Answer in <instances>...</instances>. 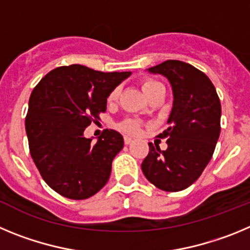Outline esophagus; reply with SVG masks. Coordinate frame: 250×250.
I'll return each mask as SVG.
<instances>
[{
  "label": "esophagus",
  "instance_id": "esophagus-1",
  "mask_svg": "<svg viewBox=\"0 0 250 250\" xmlns=\"http://www.w3.org/2000/svg\"><path fill=\"white\" fill-rule=\"evenodd\" d=\"M124 141H125V144L129 145V144H131V143H132V138L125 135V136H124Z\"/></svg>",
  "mask_w": 250,
  "mask_h": 250
}]
</instances>
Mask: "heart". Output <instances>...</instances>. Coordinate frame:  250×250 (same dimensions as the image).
<instances>
[{
    "label": "heart",
    "mask_w": 250,
    "mask_h": 250,
    "mask_svg": "<svg viewBox=\"0 0 250 250\" xmlns=\"http://www.w3.org/2000/svg\"><path fill=\"white\" fill-rule=\"evenodd\" d=\"M141 87H143L145 94L149 96V95H151L155 90H158L159 87H164V86L161 85L160 83H158V81L151 80V79H146V80H144L141 83ZM119 95H120V87H115V89L110 92L109 96H107V104H114L115 101L119 99ZM119 127H120V130H123V131L136 135V134L140 132L141 125L138 120H135V119H126V120L121 121V123L119 124Z\"/></svg>",
    "instance_id": "heart-1"
}]
</instances>
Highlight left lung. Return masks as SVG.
<instances>
[{
    "instance_id": "8db88e82",
    "label": "left lung",
    "mask_w": 250,
    "mask_h": 250,
    "mask_svg": "<svg viewBox=\"0 0 250 250\" xmlns=\"http://www.w3.org/2000/svg\"><path fill=\"white\" fill-rule=\"evenodd\" d=\"M149 71L167 77L174 103L170 126L159 135L167 139V149L149 143L141 170L161 190H184L202 175L215 150L222 115L219 96L210 79L190 63L167 60Z\"/></svg>"
}]
</instances>
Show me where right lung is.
<instances>
[{"label": "right lung", "instance_id": "add662e5", "mask_svg": "<svg viewBox=\"0 0 250 250\" xmlns=\"http://www.w3.org/2000/svg\"><path fill=\"white\" fill-rule=\"evenodd\" d=\"M130 74L60 66L31 92L25 120L30 154L46 184L60 195L87 199L109 180L123 136L106 129L92 144L83 131L100 119L109 94Z\"/></svg>", "mask_w": 250, "mask_h": 250}]
</instances>
